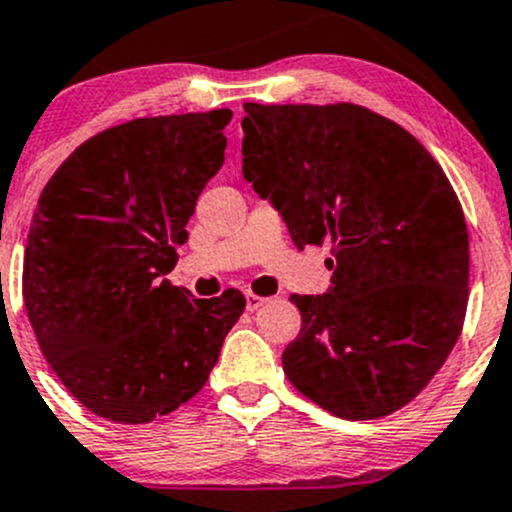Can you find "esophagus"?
Listing matches in <instances>:
<instances>
[{"label":"esophagus","instance_id":"1","mask_svg":"<svg viewBox=\"0 0 512 512\" xmlns=\"http://www.w3.org/2000/svg\"><path fill=\"white\" fill-rule=\"evenodd\" d=\"M267 301H269V299H265V296H260V294H252V291H250V294L245 296V306H247V311H257V308H262V306H265Z\"/></svg>","mask_w":512,"mask_h":512}]
</instances>
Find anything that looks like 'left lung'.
<instances>
[{
	"mask_svg": "<svg viewBox=\"0 0 512 512\" xmlns=\"http://www.w3.org/2000/svg\"><path fill=\"white\" fill-rule=\"evenodd\" d=\"M243 174L296 247L330 243L333 286L291 301L284 374L345 420L408 406L440 372L469 301L464 211L435 157L364 106L243 104Z\"/></svg>",
	"mask_w": 512,
	"mask_h": 512,
	"instance_id": "left-lung-1",
	"label": "left lung"
}]
</instances>
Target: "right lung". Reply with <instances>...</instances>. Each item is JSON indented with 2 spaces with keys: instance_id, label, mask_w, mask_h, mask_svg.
<instances>
[{
  "instance_id": "1",
  "label": "right lung",
  "mask_w": 512,
  "mask_h": 512,
  "mask_svg": "<svg viewBox=\"0 0 512 512\" xmlns=\"http://www.w3.org/2000/svg\"><path fill=\"white\" fill-rule=\"evenodd\" d=\"M230 109L145 116L84 140L43 187L24 303L43 357L84 408L140 425L204 389L245 296L194 299L165 274L221 170Z\"/></svg>"
}]
</instances>
